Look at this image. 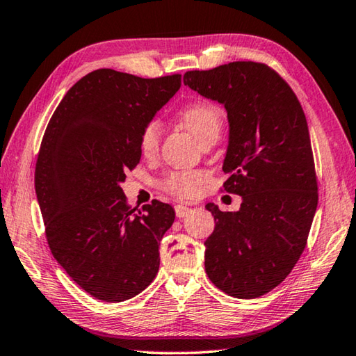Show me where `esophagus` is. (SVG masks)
Returning <instances> with one entry per match:
<instances>
[{
	"instance_id": "34e87169",
	"label": "esophagus",
	"mask_w": 356,
	"mask_h": 356,
	"mask_svg": "<svg viewBox=\"0 0 356 356\" xmlns=\"http://www.w3.org/2000/svg\"><path fill=\"white\" fill-rule=\"evenodd\" d=\"M174 210H176L177 218H186L188 213L191 211V208L186 207V205H176V208H174Z\"/></svg>"
}]
</instances>
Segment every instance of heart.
Masks as SVG:
<instances>
[{
    "label": "heart",
    "instance_id": "b5f03b06",
    "mask_svg": "<svg viewBox=\"0 0 356 356\" xmlns=\"http://www.w3.org/2000/svg\"><path fill=\"white\" fill-rule=\"evenodd\" d=\"M179 122L184 128L196 138L199 143L208 140V138L218 137L224 115L222 111L211 102H193L180 109L177 115ZM160 137H162V128L157 120H151L145 124L138 137V146L145 157H154L160 148ZM204 182V176L196 171H172L165 174L159 180V186L163 191L177 197H193L197 193L199 186Z\"/></svg>",
    "mask_w": 356,
    "mask_h": 356
}]
</instances>
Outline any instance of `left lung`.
<instances>
[{
	"mask_svg": "<svg viewBox=\"0 0 356 356\" xmlns=\"http://www.w3.org/2000/svg\"><path fill=\"white\" fill-rule=\"evenodd\" d=\"M185 86L222 103L229 123L224 190L242 196L239 211L214 204L205 271L216 287L253 299L277 287L302 254L318 207L307 120L282 76L264 63L233 61L188 71Z\"/></svg>",
	"mask_w": 356,
	"mask_h": 356,
	"instance_id": "left-lung-1",
	"label": "left lung"
}]
</instances>
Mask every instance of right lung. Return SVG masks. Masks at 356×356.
Returning a JSON list of instances; mask_svg holds the SVG:
<instances>
[{
  "label": "right lung",
  "instance_id": "1",
  "mask_svg": "<svg viewBox=\"0 0 356 356\" xmlns=\"http://www.w3.org/2000/svg\"><path fill=\"white\" fill-rule=\"evenodd\" d=\"M180 81L97 69L63 97L41 140L35 191L49 248L102 301L134 298L159 271V243L176 213L156 199L136 211L120 184L140 162L142 128Z\"/></svg>",
  "mask_w": 356,
  "mask_h": 356
}]
</instances>
